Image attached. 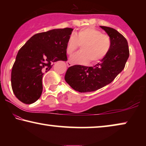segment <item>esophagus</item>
<instances>
[{
	"label": "esophagus",
	"mask_w": 146,
	"mask_h": 146,
	"mask_svg": "<svg viewBox=\"0 0 146 146\" xmlns=\"http://www.w3.org/2000/svg\"><path fill=\"white\" fill-rule=\"evenodd\" d=\"M66 64H67V66H68V67L71 66H72V64L70 61H67V62H66Z\"/></svg>",
	"instance_id": "34e87169"
}]
</instances>
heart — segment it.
Listing matches in <instances>:
<instances>
[{"instance_id": "heart-1", "label": "heart", "mask_w": 146, "mask_h": 146, "mask_svg": "<svg viewBox=\"0 0 146 146\" xmlns=\"http://www.w3.org/2000/svg\"><path fill=\"white\" fill-rule=\"evenodd\" d=\"M111 41L108 35L94 27L83 28L67 41V54L71 55L81 46V52L73 55L70 60L76 64L99 62L108 55Z\"/></svg>"}]
</instances>
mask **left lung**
<instances>
[{"instance_id":"1","label":"left lung","mask_w":146,"mask_h":146,"mask_svg":"<svg viewBox=\"0 0 146 146\" xmlns=\"http://www.w3.org/2000/svg\"><path fill=\"white\" fill-rule=\"evenodd\" d=\"M100 27L111 38L108 55L94 66L74 65L66 72V82L79 92H94L109 84L123 70L129 58L128 44L125 37L112 28Z\"/></svg>"}]
</instances>
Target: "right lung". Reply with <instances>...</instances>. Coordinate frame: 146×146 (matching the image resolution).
Listing matches in <instances>:
<instances>
[{
  "label": "right lung",
  "mask_w": 146,
  "mask_h": 146,
  "mask_svg": "<svg viewBox=\"0 0 146 146\" xmlns=\"http://www.w3.org/2000/svg\"><path fill=\"white\" fill-rule=\"evenodd\" d=\"M73 29H53L36 34L19 50L11 72V86L16 97L31 104L42 92V76L52 63L66 61V44Z\"/></svg>",
  "instance_id": "1"
}]
</instances>
